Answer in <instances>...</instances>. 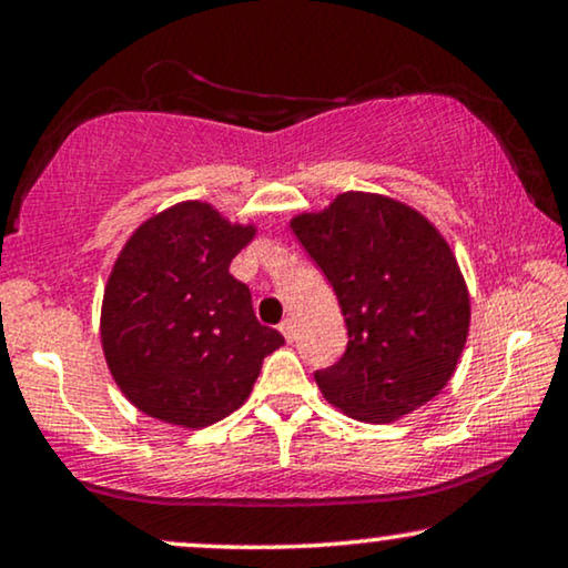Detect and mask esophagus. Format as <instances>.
I'll return each instance as SVG.
<instances>
[{"label":"esophagus","mask_w":568,"mask_h":568,"mask_svg":"<svg viewBox=\"0 0 568 568\" xmlns=\"http://www.w3.org/2000/svg\"><path fill=\"white\" fill-rule=\"evenodd\" d=\"M278 331L284 333L286 341H294V321H290V317H286V321H282V325H278Z\"/></svg>","instance_id":"obj_1"}]
</instances>
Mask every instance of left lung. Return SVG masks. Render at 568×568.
I'll use <instances>...</instances> for the list:
<instances>
[{
  "mask_svg": "<svg viewBox=\"0 0 568 568\" xmlns=\"http://www.w3.org/2000/svg\"><path fill=\"white\" fill-rule=\"evenodd\" d=\"M292 230L336 292L348 344L315 372L323 398L383 424L432 400L460 359L468 286L437 227L400 201L341 193Z\"/></svg>",
  "mask_w": 568,
  "mask_h": 568,
  "instance_id": "left-lung-1",
  "label": "left lung"
}]
</instances>
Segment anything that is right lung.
<instances>
[{"label": "right lung", "instance_id": "right-lung-1", "mask_svg": "<svg viewBox=\"0 0 568 568\" xmlns=\"http://www.w3.org/2000/svg\"><path fill=\"white\" fill-rule=\"evenodd\" d=\"M255 230L201 201L146 220L108 278L105 362L146 416L201 429L243 406L284 336L261 325L230 263Z\"/></svg>", "mask_w": 568, "mask_h": 568}]
</instances>
